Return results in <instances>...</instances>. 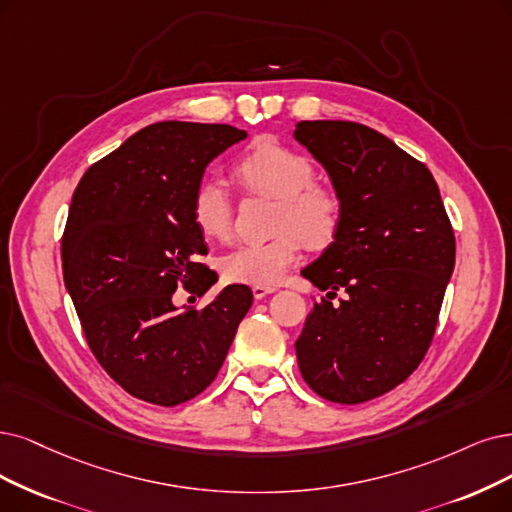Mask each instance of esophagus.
Returning <instances> with one entry per match:
<instances>
[{
    "instance_id": "esophagus-1",
    "label": "esophagus",
    "mask_w": 512,
    "mask_h": 512,
    "mask_svg": "<svg viewBox=\"0 0 512 512\" xmlns=\"http://www.w3.org/2000/svg\"><path fill=\"white\" fill-rule=\"evenodd\" d=\"M274 291H276V287H253V297L255 299H263V297L274 293Z\"/></svg>"
}]
</instances>
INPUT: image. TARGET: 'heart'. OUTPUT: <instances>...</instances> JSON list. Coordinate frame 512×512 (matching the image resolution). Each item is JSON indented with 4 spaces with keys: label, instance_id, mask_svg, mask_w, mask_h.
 I'll return each instance as SVG.
<instances>
[{
    "label": "heart",
    "instance_id": "1",
    "mask_svg": "<svg viewBox=\"0 0 512 512\" xmlns=\"http://www.w3.org/2000/svg\"><path fill=\"white\" fill-rule=\"evenodd\" d=\"M236 177L251 192L278 200L274 215L276 238L236 246L221 261L230 282L253 287H274L299 257L301 242L323 251L342 227V200L331 187L316 185L314 164L295 149L274 139L255 141L238 158ZM192 219L198 230L213 240L232 232L234 206L219 181H202L192 196Z\"/></svg>",
    "mask_w": 512,
    "mask_h": 512
}]
</instances>
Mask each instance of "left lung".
<instances>
[{
    "mask_svg": "<svg viewBox=\"0 0 512 512\" xmlns=\"http://www.w3.org/2000/svg\"><path fill=\"white\" fill-rule=\"evenodd\" d=\"M293 137L323 164L344 219L301 270L314 301L295 342L306 384L356 405L396 388L432 342L456 263V238L430 170L380 132L344 120H304ZM349 295L336 302V291Z\"/></svg>",
    "mask_w": 512,
    "mask_h": 512,
    "instance_id": "1",
    "label": "left lung"
}]
</instances>
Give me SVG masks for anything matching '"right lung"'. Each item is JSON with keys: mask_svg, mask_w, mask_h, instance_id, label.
<instances>
[{"mask_svg": "<svg viewBox=\"0 0 512 512\" xmlns=\"http://www.w3.org/2000/svg\"><path fill=\"white\" fill-rule=\"evenodd\" d=\"M246 137L227 124H151L92 164L73 192L65 289L92 354L141 401L175 407L200 394L253 304L244 285H227L202 310L173 301L179 285L202 297L217 282L198 261L206 242L192 196L206 166Z\"/></svg>", "mask_w": 512, "mask_h": 512, "instance_id": "right-lung-1", "label": "right lung"}]
</instances>
